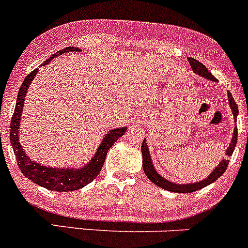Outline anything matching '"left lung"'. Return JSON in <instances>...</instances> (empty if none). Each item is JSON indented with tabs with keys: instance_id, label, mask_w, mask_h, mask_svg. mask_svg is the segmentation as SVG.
I'll return each instance as SVG.
<instances>
[{
	"instance_id": "left-lung-1",
	"label": "left lung",
	"mask_w": 248,
	"mask_h": 248,
	"mask_svg": "<svg viewBox=\"0 0 248 248\" xmlns=\"http://www.w3.org/2000/svg\"><path fill=\"white\" fill-rule=\"evenodd\" d=\"M188 63H190L191 68H192V70L196 73V74L201 75V77L206 78V79L214 80V81H216V78H214L213 75L209 73V70L207 69V68L204 67L202 63H200L199 61L193 60V58H188ZM228 98H229V103H230V107H232V114H234V120L236 122V117H237V113H239V108H237V105L235 103L234 97H232V95L230 93V91L228 93ZM236 142H237V126L234 129V135H232V143L229 145L228 151H226V155H228V157H230V155H232V152H234V150H235V146H236ZM141 152H142V168H143V171H145L146 176H147V178L150 179L153 184H155L157 186H159V187L164 188V190L171 191V192H176V193L193 192V191H197V190H200V188H203L204 186L209 185V184H212L213 181H216L219 176L223 175L224 171L226 170V168H228V164H229L228 159H223V161L220 162V164H219V166L214 169V171H212L211 175H209L207 179H204V180L199 181V183L186 184V185H176V184L170 183V181H168V180H166L164 178H162V176L155 170V168H153V166H152V161H151L150 152H148L147 145H146V142H145V139H143L142 145H141Z\"/></svg>"
}]
</instances>
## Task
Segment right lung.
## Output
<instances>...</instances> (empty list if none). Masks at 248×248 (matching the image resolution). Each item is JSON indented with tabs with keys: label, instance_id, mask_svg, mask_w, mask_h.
<instances>
[{
	"label": "right lung",
	"instance_id": "right-lung-1",
	"mask_svg": "<svg viewBox=\"0 0 248 248\" xmlns=\"http://www.w3.org/2000/svg\"><path fill=\"white\" fill-rule=\"evenodd\" d=\"M80 51L77 47H65V48L61 49V51L56 52L55 55L49 57L48 60L45 61L44 64H48L52 60H55L57 56L63 55L65 52H75ZM37 70H32L30 74L27 75L23 84L20 85L19 93H18V97H16V109H14L13 115H12L11 126H9V139H11L12 147H13L14 155H16V163L19 167L20 171L34 181L37 185L42 186L45 188H48L52 191H60V192H67V191H74L80 187H84L87 184H90L98 173L102 169L103 163L106 161V155H107L108 150L113 146V143L122 138L125 134L126 128H119L114 129V130L109 131L103 139L102 143L98 147L97 152L93 155V161L87 166L82 167L81 169H55L51 167H45L41 164H37L36 162L31 161L25 152L23 151V147L19 143V138H18V133H19V122L20 117H22V109L24 106L25 96H27L28 87H29L30 82L36 75Z\"/></svg>",
	"mask_w": 248,
	"mask_h": 248
}]
</instances>
